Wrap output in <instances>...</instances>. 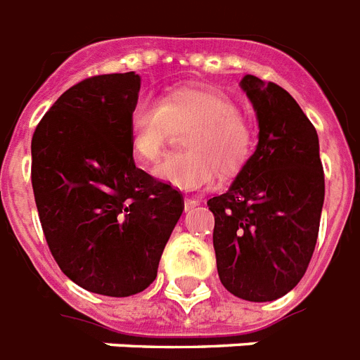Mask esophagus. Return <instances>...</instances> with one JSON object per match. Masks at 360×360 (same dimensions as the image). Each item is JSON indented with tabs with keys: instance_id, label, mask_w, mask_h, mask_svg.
<instances>
[{
	"instance_id": "34e87169",
	"label": "esophagus",
	"mask_w": 360,
	"mask_h": 360,
	"mask_svg": "<svg viewBox=\"0 0 360 360\" xmlns=\"http://www.w3.org/2000/svg\"><path fill=\"white\" fill-rule=\"evenodd\" d=\"M198 204H200V200H198V198H191V197L184 198V208L186 210L195 208V206H198Z\"/></svg>"
}]
</instances>
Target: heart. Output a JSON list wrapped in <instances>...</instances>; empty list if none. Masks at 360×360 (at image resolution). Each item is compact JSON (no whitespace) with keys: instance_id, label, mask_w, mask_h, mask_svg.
<instances>
[{"instance_id":"heart-1","label":"heart","mask_w":360,"mask_h":360,"mask_svg":"<svg viewBox=\"0 0 360 360\" xmlns=\"http://www.w3.org/2000/svg\"><path fill=\"white\" fill-rule=\"evenodd\" d=\"M188 150L172 154L156 169V176L172 188L198 189L217 174H234L251 158V124L230 96L208 87H178L163 100L137 98L130 109L128 130L134 156L156 163L176 128H188Z\"/></svg>"}]
</instances>
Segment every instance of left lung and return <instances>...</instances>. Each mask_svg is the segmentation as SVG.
Returning <instances> with one entry per match:
<instances>
[{
    "label": "left lung",
    "instance_id": "8db88e82",
    "mask_svg": "<svg viewBox=\"0 0 360 360\" xmlns=\"http://www.w3.org/2000/svg\"><path fill=\"white\" fill-rule=\"evenodd\" d=\"M240 85L257 111V150L208 208L221 283L264 303L288 294L309 267L326 178L316 128L290 93L249 74Z\"/></svg>",
    "mask_w": 360,
    "mask_h": 360
}]
</instances>
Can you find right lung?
Listing matches in <instances>:
<instances>
[{
  "instance_id": "right-lung-1",
  "label": "right lung",
  "mask_w": 360,
  "mask_h": 360,
  "mask_svg": "<svg viewBox=\"0 0 360 360\" xmlns=\"http://www.w3.org/2000/svg\"><path fill=\"white\" fill-rule=\"evenodd\" d=\"M135 72L76 83L31 139V184L57 266L93 294L128 297L148 288L184 212L178 189L134 162L128 117Z\"/></svg>"
}]
</instances>
